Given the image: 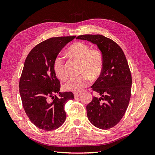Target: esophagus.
Masks as SVG:
<instances>
[{
  "label": "esophagus",
  "instance_id": "esophagus-1",
  "mask_svg": "<svg viewBox=\"0 0 155 155\" xmlns=\"http://www.w3.org/2000/svg\"><path fill=\"white\" fill-rule=\"evenodd\" d=\"M81 92H74V97H79L81 95Z\"/></svg>",
  "mask_w": 155,
  "mask_h": 155
}]
</instances>
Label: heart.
Masks as SVG:
<instances>
[{"instance_id":"obj_1","label":"heart","mask_w":155,"mask_h":155,"mask_svg":"<svg viewBox=\"0 0 155 155\" xmlns=\"http://www.w3.org/2000/svg\"><path fill=\"white\" fill-rule=\"evenodd\" d=\"M68 54L74 59L81 62V75L72 77L64 84V90L72 92H81L86 88L92 79H96L100 76L104 68V58L101 51L96 48L91 49L88 45L77 42L70 46ZM54 72L60 80L64 81L68 76L64 67V59L57 55L53 62Z\"/></svg>"}]
</instances>
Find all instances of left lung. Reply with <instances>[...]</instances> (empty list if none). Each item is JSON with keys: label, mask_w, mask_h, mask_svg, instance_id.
<instances>
[{"label": "left lung", "mask_w": 155, "mask_h": 155, "mask_svg": "<svg viewBox=\"0 0 155 155\" xmlns=\"http://www.w3.org/2000/svg\"><path fill=\"white\" fill-rule=\"evenodd\" d=\"M77 39L96 45L104 58V68L91 88L94 96L87 105L90 122L101 129L113 127L123 118L130 97L132 78L124 51L114 41L101 35H82Z\"/></svg>", "instance_id": "obj_1"}]
</instances>
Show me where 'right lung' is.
I'll return each instance as SVG.
<instances>
[{
	"mask_svg": "<svg viewBox=\"0 0 155 155\" xmlns=\"http://www.w3.org/2000/svg\"><path fill=\"white\" fill-rule=\"evenodd\" d=\"M76 36L52 37L36 45L28 55L19 81L23 107L31 123L45 130L59 128L66 120L64 107L74 100L71 92H60L53 69L55 58Z\"/></svg>",
	"mask_w": 155,
	"mask_h": 155,
	"instance_id": "add662e5",
	"label": "right lung"
}]
</instances>
